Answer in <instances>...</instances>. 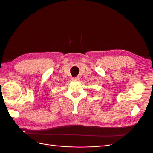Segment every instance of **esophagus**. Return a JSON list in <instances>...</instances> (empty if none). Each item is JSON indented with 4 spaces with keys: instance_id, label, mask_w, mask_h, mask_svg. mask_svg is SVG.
I'll return each instance as SVG.
<instances>
[{
    "instance_id": "obj_1",
    "label": "esophagus",
    "mask_w": 153,
    "mask_h": 153,
    "mask_svg": "<svg viewBox=\"0 0 153 153\" xmlns=\"http://www.w3.org/2000/svg\"><path fill=\"white\" fill-rule=\"evenodd\" d=\"M72 80H73V81H78V80H80V78H78V77L73 78H72Z\"/></svg>"
}]
</instances>
